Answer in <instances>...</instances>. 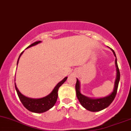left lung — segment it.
I'll return each instance as SVG.
<instances>
[{"mask_svg":"<svg viewBox=\"0 0 131 131\" xmlns=\"http://www.w3.org/2000/svg\"><path fill=\"white\" fill-rule=\"evenodd\" d=\"M111 50L116 57L115 64H116V77L114 82V88L113 91L109 95L104 97L95 98H95L88 97L83 95L81 92L80 82L78 79H77L76 84H75V91H76L77 99H78L81 104L82 105V107H84L87 110L91 111V112H98V111H102L107 107L114 101L117 94L118 85H119V80H120V72H119L117 62L116 54L112 49H111Z\"/></svg>","mask_w":131,"mask_h":131,"instance_id":"1","label":"left lung"}]
</instances>
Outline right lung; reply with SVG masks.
Returning a JSON list of instances; mask_svg holds the SVG:
<instances>
[{
	"label": "right lung",
	"mask_w": 131,
	"mask_h": 131,
	"mask_svg": "<svg viewBox=\"0 0 131 131\" xmlns=\"http://www.w3.org/2000/svg\"><path fill=\"white\" fill-rule=\"evenodd\" d=\"M42 41L39 40V41H37L36 42L32 43L29 46H28L27 48L34 46L38 44V43H40ZM24 51L19 56V59H18L17 63V66L18 63H19V59H20V56L23 54ZM67 77H66L64 78V79L62 80L60 82H59L56 87L54 88L51 92L49 94V95H46V97H43L39 98V99H33V98L27 97L23 95L20 91H19L18 88H17L16 84L15 82V88L16 89L17 93L18 96H19V99H20V102H22V104L26 108L27 110L32 112H35V113H42V112H46L47 111L51 109L53 106L56 104V101H57V97H58V90L59 88L65 82V81L67 80Z\"/></svg>",
	"instance_id": "add662e5"
}]
</instances>
